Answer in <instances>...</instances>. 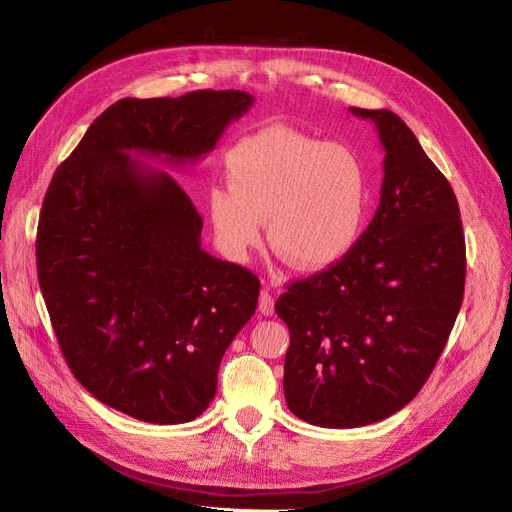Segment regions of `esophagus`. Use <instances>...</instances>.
<instances>
[{"instance_id": "1", "label": "esophagus", "mask_w": 512, "mask_h": 512, "mask_svg": "<svg viewBox=\"0 0 512 512\" xmlns=\"http://www.w3.org/2000/svg\"><path fill=\"white\" fill-rule=\"evenodd\" d=\"M273 307H275V301H273V297L269 294V290H262V292H260V301H258L260 314L271 316V314H273Z\"/></svg>"}]
</instances>
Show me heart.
I'll return each instance as SVG.
<instances>
[{"mask_svg":"<svg viewBox=\"0 0 512 512\" xmlns=\"http://www.w3.org/2000/svg\"><path fill=\"white\" fill-rule=\"evenodd\" d=\"M226 185L207 207L215 237L237 260L269 241L299 269L337 265L359 243L369 213V173L359 151L284 126L243 136L226 156Z\"/></svg>","mask_w":512,"mask_h":512,"instance_id":"heart-1","label":"heart"}]
</instances>
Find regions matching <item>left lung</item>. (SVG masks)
I'll list each match as a JSON object with an SVG mask.
<instances>
[{"label": "left lung", "mask_w": 512, "mask_h": 512, "mask_svg": "<svg viewBox=\"0 0 512 512\" xmlns=\"http://www.w3.org/2000/svg\"><path fill=\"white\" fill-rule=\"evenodd\" d=\"M350 113L374 121L384 147L380 205L344 260L290 284L275 303L290 331L286 404L331 429L378 423L410 404L440 359L466 284L451 183L395 113Z\"/></svg>", "instance_id": "1"}]
</instances>
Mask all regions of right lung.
<instances>
[{
  "instance_id": "right-lung-1",
  "label": "right lung",
  "mask_w": 512,
  "mask_h": 512,
  "mask_svg": "<svg viewBox=\"0 0 512 512\" xmlns=\"http://www.w3.org/2000/svg\"><path fill=\"white\" fill-rule=\"evenodd\" d=\"M245 91L123 98L91 123L44 196L38 282L61 354L102 404L145 423L203 414L260 282L200 247L203 218L160 168L203 160L250 111Z\"/></svg>"
}]
</instances>
